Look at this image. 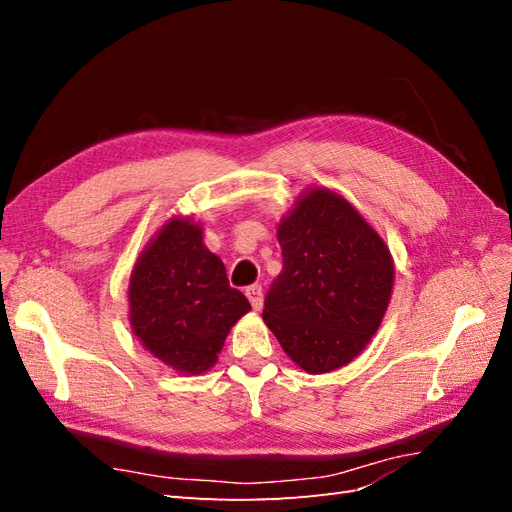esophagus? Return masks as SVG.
Here are the masks:
<instances>
[{
	"label": "esophagus",
	"mask_w": 512,
	"mask_h": 512,
	"mask_svg": "<svg viewBox=\"0 0 512 512\" xmlns=\"http://www.w3.org/2000/svg\"><path fill=\"white\" fill-rule=\"evenodd\" d=\"M245 294H247V299H250V303H252L256 312H258V309H262V299H265V294H262V286L254 284V286L245 290Z\"/></svg>",
	"instance_id": "34e87169"
}]
</instances>
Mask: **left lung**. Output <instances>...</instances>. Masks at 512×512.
Listing matches in <instances>:
<instances>
[{"mask_svg":"<svg viewBox=\"0 0 512 512\" xmlns=\"http://www.w3.org/2000/svg\"><path fill=\"white\" fill-rule=\"evenodd\" d=\"M284 267L267 292V327L307 374L348 365L391 301L389 247L344 196L312 188L277 226Z\"/></svg>","mask_w":512,"mask_h":512,"instance_id":"1","label":"left lung"}]
</instances>
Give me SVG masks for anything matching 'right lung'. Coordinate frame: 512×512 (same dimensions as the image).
Returning <instances> with one entry per match:
<instances>
[{"label":"right lung","mask_w":512,"mask_h":512,"mask_svg":"<svg viewBox=\"0 0 512 512\" xmlns=\"http://www.w3.org/2000/svg\"><path fill=\"white\" fill-rule=\"evenodd\" d=\"M132 331L179 374H205L235 322L250 312L230 288L224 262L203 243L192 218H170L138 256L128 286Z\"/></svg>","instance_id":"right-lung-1"}]
</instances>
